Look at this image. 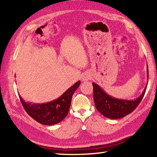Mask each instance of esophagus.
Returning a JSON list of instances; mask_svg holds the SVG:
<instances>
[{"label":"esophagus","instance_id":"1","mask_svg":"<svg viewBox=\"0 0 157 157\" xmlns=\"http://www.w3.org/2000/svg\"><path fill=\"white\" fill-rule=\"evenodd\" d=\"M90 77L89 74H88V73H85V74L82 75V79L83 82H86V81H88V79H90Z\"/></svg>","mask_w":157,"mask_h":157}]
</instances>
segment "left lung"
<instances>
[{"instance_id":"obj_1","label":"left lung","mask_w":157,"mask_h":157,"mask_svg":"<svg viewBox=\"0 0 157 157\" xmlns=\"http://www.w3.org/2000/svg\"><path fill=\"white\" fill-rule=\"evenodd\" d=\"M147 79L148 82V66ZM92 86L94 90V101L96 109L103 116L112 119L122 118L134 111L142 101L147 87L146 86L142 94L136 99L125 100L116 98L109 95L98 84L94 82L92 83Z\"/></svg>"}]
</instances>
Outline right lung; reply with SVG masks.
I'll return each instance as SVG.
<instances>
[{
    "mask_svg": "<svg viewBox=\"0 0 157 157\" xmlns=\"http://www.w3.org/2000/svg\"><path fill=\"white\" fill-rule=\"evenodd\" d=\"M79 85L80 81L77 82L58 98L43 104H32L25 102L20 95L19 98L31 117L41 124L52 125L61 122L68 114L72 96Z\"/></svg>",
    "mask_w": 157,
    "mask_h": 157,
    "instance_id": "1",
    "label": "right lung"
}]
</instances>
